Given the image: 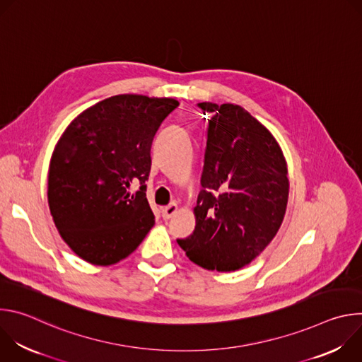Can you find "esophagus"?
I'll list each match as a JSON object with an SVG mask.
<instances>
[{"instance_id":"34e87169","label":"esophagus","mask_w":362,"mask_h":362,"mask_svg":"<svg viewBox=\"0 0 362 362\" xmlns=\"http://www.w3.org/2000/svg\"><path fill=\"white\" fill-rule=\"evenodd\" d=\"M177 204L176 203H172V204H169V206H166V208H163L162 209V216H163V219H170L176 212H177Z\"/></svg>"}]
</instances>
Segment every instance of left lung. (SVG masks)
Here are the masks:
<instances>
[{"instance_id": "1", "label": "left lung", "mask_w": 362, "mask_h": 362, "mask_svg": "<svg viewBox=\"0 0 362 362\" xmlns=\"http://www.w3.org/2000/svg\"><path fill=\"white\" fill-rule=\"evenodd\" d=\"M209 112L203 190L196 226L177 239L189 259L208 271L250 264L278 233L288 204V166L274 134L238 105L199 103ZM206 115V113H204Z\"/></svg>"}]
</instances>
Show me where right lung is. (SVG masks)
<instances>
[{
  "label": "right lung",
  "instance_id": "add662e5",
  "mask_svg": "<svg viewBox=\"0 0 362 362\" xmlns=\"http://www.w3.org/2000/svg\"><path fill=\"white\" fill-rule=\"evenodd\" d=\"M177 106L170 97L113 95L80 113L59 139L48 168V208L63 240L86 262L123 261L153 228L144 185L151 141ZM137 181L142 186L130 197Z\"/></svg>",
  "mask_w": 362,
  "mask_h": 362
}]
</instances>
